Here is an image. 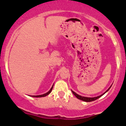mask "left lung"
<instances>
[{
  "label": "left lung",
  "mask_w": 126,
  "mask_h": 126,
  "mask_svg": "<svg viewBox=\"0 0 126 126\" xmlns=\"http://www.w3.org/2000/svg\"><path fill=\"white\" fill-rule=\"evenodd\" d=\"M111 86H110L109 88L107 90V91H106L105 92H104V93H103V94H101V95H100V96H96V97H92V98H91V97H85V96H81V95H78L77 94L75 93V92H74L73 91H72V93H73V94L75 95V96H76V97L78 99H79V100H82V101H86V102H91V101H95V100H97L98 98H100V97H101V96H103V95H104V94L106 93V92H108L109 90L110 89V88Z\"/></svg>",
  "instance_id": "8db88e82"
}]
</instances>
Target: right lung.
I'll use <instances>...</instances> for the list:
<instances>
[{"label": "right lung", "mask_w": 126, "mask_h": 126, "mask_svg": "<svg viewBox=\"0 0 126 126\" xmlns=\"http://www.w3.org/2000/svg\"><path fill=\"white\" fill-rule=\"evenodd\" d=\"M53 86H54V85H52V86L51 88V89H50L49 91H48V92H46V94H43V95H32V97H37V98L38 97H43V96H46V95H49L50 93H51V91H52V88H53Z\"/></svg>", "instance_id": "obj_1"}]
</instances>
